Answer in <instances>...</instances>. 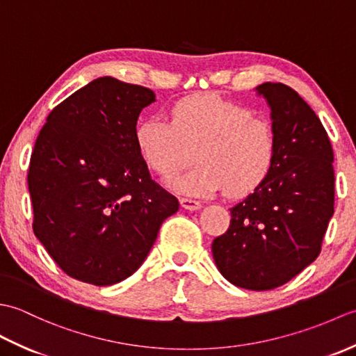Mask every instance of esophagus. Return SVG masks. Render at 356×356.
Returning <instances> with one entry per match:
<instances>
[{"instance_id":"34e87169","label":"esophagus","mask_w":356,"mask_h":356,"mask_svg":"<svg viewBox=\"0 0 356 356\" xmlns=\"http://www.w3.org/2000/svg\"><path fill=\"white\" fill-rule=\"evenodd\" d=\"M180 205H182V208H185L188 211H197V209L202 208V203L199 200L188 199V197L180 199Z\"/></svg>"}]
</instances>
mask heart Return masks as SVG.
Instances as JSON below:
<instances>
[{
	"instance_id": "heart-1",
	"label": "heart",
	"mask_w": 356,
	"mask_h": 356,
	"mask_svg": "<svg viewBox=\"0 0 356 356\" xmlns=\"http://www.w3.org/2000/svg\"><path fill=\"white\" fill-rule=\"evenodd\" d=\"M136 143L147 163L171 177L191 162L199 165L171 179L174 191L211 195L225 188L243 195L269 174L277 153L274 127L266 118L252 116L245 105L216 95H195L171 108V122L148 118L136 128Z\"/></svg>"
}]
</instances>
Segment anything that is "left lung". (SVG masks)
<instances>
[{"label": "left lung", "instance_id": "1", "mask_svg": "<svg viewBox=\"0 0 356 356\" xmlns=\"http://www.w3.org/2000/svg\"><path fill=\"white\" fill-rule=\"evenodd\" d=\"M270 110L277 138L274 165L213 241V257L229 283L269 291L289 282L321 251L334 216V151L315 111L280 82L255 87Z\"/></svg>", "mask_w": 356, "mask_h": 356}]
</instances>
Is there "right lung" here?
Listing matches in <instances>:
<instances>
[{
    "label": "right lung",
    "mask_w": 356,
    "mask_h": 356,
    "mask_svg": "<svg viewBox=\"0 0 356 356\" xmlns=\"http://www.w3.org/2000/svg\"><path fill=\"white\" fill-rule=\"evenodd\" d=\"M153 90L102 76L53 108L29 166L33 232L67 275L116 284L140 268L179 202L136 143Z\"/></svg>",
    "instance_id": "right-lung-1"
}]
</instances>
